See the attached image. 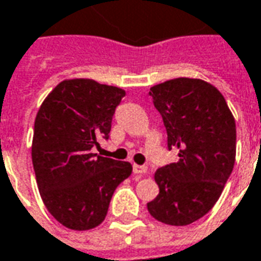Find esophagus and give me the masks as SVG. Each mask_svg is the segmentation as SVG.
Returning a JSON list of instances; mask_svg holds the SVG:
<instances>
[{
    "instance_id": "34e87169",
    "label": "esophagus",
    "mask_w": 261,
    "mask_h": 261,
    "mask_svg": "<svg viewBox=\"0 0 261 261\" xmlns=\"http://www.w3.org/2000/svg\"><path fill=\"white\" fill-rule=\"evenodd\" d=\"M133 173L134 174H145L147 173V167L145 166H140V164H133Z\"/></svg>"
}]
</instances>
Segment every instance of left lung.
<instances>
[{
    "instance_id": "obj_1",
    "label": "left lung",
    "mask_w": 261,
    "mask_h": 261,
    "mask_svg": "<svg viewBox=\"0 0 261 261\" xmlns=\"http://www.w3.org/2000/svg\"><path fill=\"white\" fill-rule=\"evenodd\" d=\"M150 95L178 160L155 171L160 193L147 208L164 224L187 226L212 210L233 171L234 117L219 90L203 80H170L151 87Z\"/></svg>"
}]
</instances>
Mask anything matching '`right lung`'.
I'll return each instance as SVG.
<instances>
[{
  "label": "right lung",
  "instance_id": "right-lung-1",
  "mask_svg": "<svg viewBox=\"0 0 261 261\" xmlns=\"http://www.w3.org/2000/svg\"><path fill=\"white\" fill-rule=\"evenodd\" d=\"M124 95L121 88L94 80H65L37 113L31 148L37 186L47 210L67 228L101 224L117 186L133 171L128 161L91 153L100 138L110 137Z\"/></svg>",
  "mask_w": 261,
  "mask_h": 261
}]
</instances>
